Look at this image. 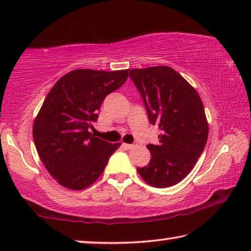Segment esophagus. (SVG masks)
<instances>
[{"label": "esophagus", "instance_id": "34e87169", "mask_svg": "<svg viewBox=\"0 0 251 251\" xmlns=\"http://www.w3.org/2000/svg\"><path fill=\"white\" fill-rule=\"evenodd\" d=\"M123 147L126 148V149H132L134 147L133 144H122Z\"/></svg>", "mask_w": 251, "mask_h": 251}]
</instances>
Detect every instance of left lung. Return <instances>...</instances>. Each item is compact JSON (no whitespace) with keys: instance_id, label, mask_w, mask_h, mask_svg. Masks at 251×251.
Wrapping results in <instances>:
<instances>
[{"instance_id":"8db88e82","label":"left lung","mask_w":251,"mask_h":251,"mask_svg":"<svg viewBox=\"0 0 251 251\" xmlns=\"http://www.w3.org/2000/svg\"><path fill=\"white\" fill-rule=\"evenodd\" d=\"M129 75L141 95L150 125L161 131L159 144L147 145L149 164L137 171L153 187L173 186L190 174L206 145L209 126L201 98L168 66L131 69Z\"/></svg>"}]
</instances>
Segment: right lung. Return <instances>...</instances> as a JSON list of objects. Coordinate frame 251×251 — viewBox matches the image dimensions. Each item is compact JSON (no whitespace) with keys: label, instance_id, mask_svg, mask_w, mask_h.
<instances>
[{"label":"right lung","instance_id":"add662e5","mask_svg":"<svg viewBox=\"0 0 251 251\" xmlns=\"http://www.w3.org/2000/svg\"><path fill=\"white\" fill-rule=\"evenodd\" d=\"M126 71L75 69L58 79L33 123V141L49 174L61 186L84 190L93 184L120 144L102 140L88 129L98 121L106 95L128 78Z\"/></svg>","mask_w":251,"mask_h":251}]
</instances>
